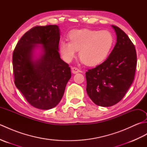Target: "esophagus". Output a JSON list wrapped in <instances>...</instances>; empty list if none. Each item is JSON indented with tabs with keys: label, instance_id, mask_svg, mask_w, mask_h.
Here are the masks:
<instances>
[{
	"label": "esophagus",
	"instance_id": "esophagus-1",
	"mask_svg": "<svg viewBox=\"0 0 147 147\" xmlns=\"http://www.w3.org/2000/svg\"><path fill=\"white\" fill-rule=\"evenodd\" d=\"M79 72H80V70L77 67H74L72 68V73H73V74H76L78 73H79Z\"/></svg>",
	"mask_w": 147,
	"mask_h": 147
}]
</instances>
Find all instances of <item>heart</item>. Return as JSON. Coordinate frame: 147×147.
<instances>
[{"label":"heart","mask_w":147,"mask_h":147,"mask_svg":"<svg viewBox=\"0 0 147 147\" xmlns=\"http://www.w3.org/2000/svg\"><path fill=\"white\" fill-rule=\"evenodd\" d=\"M69 42L63 41L59 51L64 60L70 62L79 51L82 62L95 66L104 62L110 54L114 43L113 35L107 30H76L69 35Z\"/></svg>","instance_id":"obj_1"}]
</instances>
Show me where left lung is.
Returning a JSON list of instances; mask_svg holds the SVG:
<instances>
[{"instance_id":"obj_1","label":"left lung","mask_w":147,"mask_h":147,"mask_svg":"<svg viewBox=\"0 0 147 147\" xmlns=\"http://www.w3.org/2000/svg\"><path fill=\"white\" fill-rule=\"evenodd\" d=\"M116 43L106 60L86 72V92L96 105L110 107L124 97L134 80L137 57L135 47L126 34L112 25Z\"/></svg>"}]
</instances>
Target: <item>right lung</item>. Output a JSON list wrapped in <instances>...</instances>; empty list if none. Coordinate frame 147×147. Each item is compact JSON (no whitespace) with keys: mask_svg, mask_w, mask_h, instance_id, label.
<instances>
[{"mask_svg":"<svg viewBox=\"0 0 147 147\" xmlns=\"http://www.w3.org/2000/svg\"><path fill=\"white\" fill-rule=\"evenodd\" d=\"M59 40L57 25L35 26L21 37L13 52L15 85L35 108L55 107L71 77V68L59 53Z\"/></svg>","mask_w":147,"mask_h":147,"instance_id":"1","label":"right lung"}]
</instances>
